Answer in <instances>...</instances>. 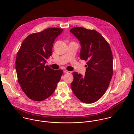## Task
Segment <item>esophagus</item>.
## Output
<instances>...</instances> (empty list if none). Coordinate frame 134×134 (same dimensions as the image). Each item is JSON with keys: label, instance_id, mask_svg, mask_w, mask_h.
Listing matches in <instances>:
<instances>
[{"label": "esophagus", "instance_id": "esophagus-1", "mask_svg": "<svg viewBox=\"0 0 134 134\" xmlns=\"http://www.w3.org/2000/svg\"><path fill=\"white\" fill-rule=\"evenodd\" d=\"M64 72L65 73H68V74H71V71H68V70H64Z\"/></svg>", "mask_w": 134, "mask_h": 134}]
</instances>
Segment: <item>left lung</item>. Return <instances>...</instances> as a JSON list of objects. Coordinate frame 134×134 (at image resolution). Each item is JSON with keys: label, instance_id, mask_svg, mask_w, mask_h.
Here are the masks:
<instances>
[{"label": "left lung", "instance_id": "left-lung-1", "mask_svg": "<svg viewBox=\"0 0 134 134\" xmlns=\"http://www.w3.org/2000/svg\"><path fill=\"white\" fill-rule=\"evenodd\" d=\"M70 32L80 41V58L87 61L84 76L77 72H72L71 90L81 101L94 103L104 95L112 77L113 56L110 46L94 30L75 27Z\"/></svg>", "mask_w": 134, "mask_h": 134}]
</instances>
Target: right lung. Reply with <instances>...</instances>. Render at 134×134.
Listing matches in <instances>:
<instances>
[{"label":"right lung","instance_id":"obj_1","mask_svg":"<svg viewBox=\"0 0 134 134\" xmlns=\"http://www.w3.org/2000/svg\"><path fill=\"white\" fill-rule=\"evenodd\" d=\"M63 29L48 28L28 35L17 52L15 67L17 80L26 96L35 101L48 98L55 91L63 74L45 65L52 54L55 38Z\"/></svg>","mask_w":134,"mask_h":134}]
</instances>
